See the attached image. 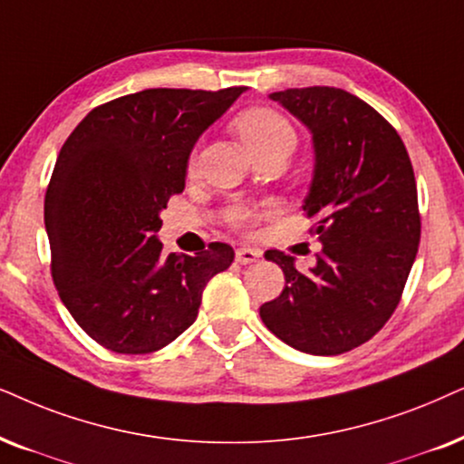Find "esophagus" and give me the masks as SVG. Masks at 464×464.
<instances>
[{
  "label": "esophagus",
  "mask_w": 464,
  "mask_h": 464,
  "mask_svg": "<svg viewBox=\"0 0 464 464\" xmlns=\"http://www.w3.org/2000/svg\"><path fill=\"white\" fill-rule=\"evenodd\" d=\"M262 257L260 249H251V246H237L234 251V260L238 264H254Z\"/></svg>",
  "instance_id": "esophagus-1"
}]
</instances>
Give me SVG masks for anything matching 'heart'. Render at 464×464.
Returning a JSON list of instances; mask_svg holds the SVG:
<instances>
[{
    "mask_svg": "<svg viewBox=\"0 0 464 464\" xmlns=\"http://www.w3.org/2000/svg\"><path fill=\"white\" fill-rule=\"evenodd\" d=\"M234 130L240 136L251 153H262L268 149H287L292 151L296 144V130L290 123V119L284 117L279 111L268 106L246 108L234 119ZM254 210L246 207H234L227 213V221L234 227L249 226L254 219Z\"/></svg>",
    "mask_w": 464,
    "mask_h": 464,
    "instance_id": "obj_1",
    "label": "heart"
}]
</instances>
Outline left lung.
<instances>
[{
    "instance_id": "1",
    "label": "left lung",
    "mask_w": 464,
    "mask_h": 464,
    "mask_svg": "<svg viewBox=\"0 0 464 464\" xmlns=\"http://www.w3.org/2000/svg\"><path fill=\"white\" fill-rule=\"evenodd\" d=\"M270 98L313 134L315 174L303 204L322 251L311 273L270 249L285 287L260 306L266 328L294 350L336 356L383 328L418 254L413 166L401 136L375 108L336 87L285 89Z\"/></svg>"
}]
</instances>
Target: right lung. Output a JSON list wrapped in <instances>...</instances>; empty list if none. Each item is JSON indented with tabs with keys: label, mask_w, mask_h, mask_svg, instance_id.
Returning <instances> with one entry per match:
<instances>
[{
	"label": "right lung",
	"mask_w": 464,
	"mask_h": 464,
	"mask_svg": "<svg viewBox=\"0 0 464 464\" xmlns=\"http://www.w3.org/2000/svg\"><path fill=\"white\" fill-rule=\"evenodd\" d=\"M245 87L144 89L95 106L59 151L44 198L51 275L78 326L106 350L151 353L196 322L234 251L164 256L160 213L185 189L191 149Z\"/></svg>",
	"instance_id": "add662e5"
}]
</instances>
